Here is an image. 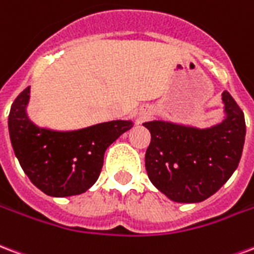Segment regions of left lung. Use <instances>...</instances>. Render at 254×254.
Masks as SVG:
<instances>
[{"mask_svg":"<svg viewBox=\"0 0 254 254\" xmlns=\"http://www.w3.org/2000/svg\"><path fill=\"white\" fill-rule=\"evenodd\" d=\"M225 118L197 128L165 120L143 123L151 134L145 165L150 181L177 203H199L214 195L240 164L246 126L231 94L222 93Z\"/></svg>","mask_w":254,"mask_h":254,"instance_id":"8db88e82","label":"left lung"}]
</instances>
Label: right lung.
<instances>
[{"mask_svg":"<svg viewBox=\"0 0 254 254\" xmlns=\"http://www.w3.org/2000/svg\"><path fill=\"white\" fill-rule=\"evenodd\" d=\"M29 93L31 86L18 94L8 119L10 142L24 173L46 195L84 193L99 179L105 150L132 122L112 120L73 131L39 127L27 114Z\"/></svg>","mask_w":254,"mask_h":254,"instance_id":"right-lung-1","label":"right lung"}]
</instances>
